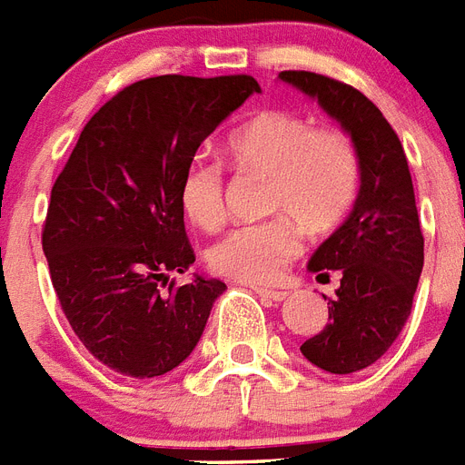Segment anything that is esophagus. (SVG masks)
<instances>
[{
    "instance_id": "34e87169",
    "label": "esophagus",
    "mask_w": 465,
    "mask_h": 465,
    "mask_svg": "<svg viewBox=\"0 0 465 465\" xmlns=\"http://www.w3.org/2000/svg\"><path fill=\"white\" fill-rule=\"evenodd\" d=\"M253 292L259 293L261 299L268 301V303H282V301L287 299V292H280V289H265V287H256Z\"/></svg>"
}]
</instances>
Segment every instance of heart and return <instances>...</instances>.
<instances>
[{
    "label": "heart",
    "mask_w": 465,
    "mask_h": 465,
    "mask_svg": "<svg viewBox=\"0 0 465 465\" xmlns=\"http://www.w3.org/2000/svg\"><path fill=\"white\" fill-rule=\"evenodd\" d=\"M228 154L244 172L271 176L268 209L282 216L240 225L209 249L218 275L244 284H271L303 249L301 229L327 235L351 213L360 185V166L343 131L312 126L308 117L263 110L228 138ZM178 200L183 213L204 230L225 218L223 169L206 154L185 164Z\"/></svg>",
    "instance_id": "obj_1"
}]
</instances>
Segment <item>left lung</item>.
<instances>
[{
    "label": "left lung",
    "mask_w": 465,
    "mask_h": 465,
    "mask_svg": "<svg viewBox=\"0 0 465 465\" xmlns=\"http://www.w3.org/2000/svg\"><path fill=\"white\" fill-rule=\"evenodd\" d=\"M334 119L351 138L360 166L352 212L315 249L308 271L341 275L329 322L301 346L329 374H352L374 364L398 339L411 312L423 271V235L414 185L398 134L364 94L305 70L280 73Z\"/></svg>",
    "instance_id": "1"
}]
</instances>
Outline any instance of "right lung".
<instances>
[{
	"instance_id": "1",
	"label": "right lung",
	"mask_w": 465,
	"mask_h": 465,
	"mask_svg": "<svg viewBox=\"0 0 465 465\" xmlns=\"http://www.w3.org/2000/svg\"><path fill=\"white\" fill-rule=\"evenodd\" d=\"M253 94L249 74L141 79L79 134L51 188L42 247L67 322L91 355L134 379L176 369L225 284L194 272L178 183L204 138Z\"/></svg>"
}]
</instances>
